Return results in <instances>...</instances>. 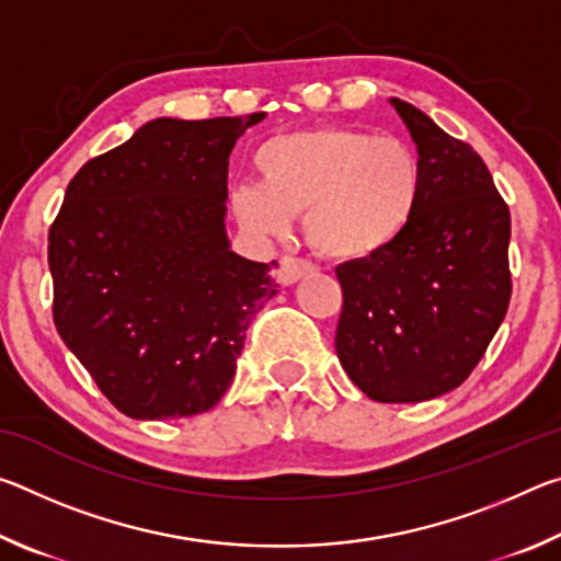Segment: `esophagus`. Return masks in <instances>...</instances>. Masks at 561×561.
<instances>
[{
	"mask_svg": "<svg viewBox=\"0 0 561 561\" xmlns=\"http://www.w3.org/2000/svg\"><path fill=\"white\" fill-rule=\"evenodd\" d=\"M317 267L307 260H297V257H282L277 264V279L282 287H291V284H297L301 277H307V274L314 272Z\"/></svg>",
	"mask_w": 561,
	"mask_h": 561,
	"instance_id": "34e87169",
	"label": "esophagus"
}]
</instances>
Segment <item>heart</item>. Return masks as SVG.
<instances>
[{"instance_id":"obj_1","label":"heart","mask_w":561,"mask_h":561,"mask_svg":"<svg viewBox=\"0 0 561 561\" xmlns=\"http://www.w3.org/2000/svg\"><path fill=\"white\" fill-rule=\"evenodd\" d=\"M254 160L262 180L230 187L234 220L254 237L282 240L294 215L307 213V240L331 260L376 257L421 203V158L398 136L304 128L267 140Z\"/></svg>"}]
</instances>
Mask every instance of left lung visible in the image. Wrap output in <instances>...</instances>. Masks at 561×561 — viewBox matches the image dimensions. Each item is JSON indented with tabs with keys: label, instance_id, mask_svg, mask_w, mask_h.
Instances as JSON below:
<instances>
[{
	"label": "left lung",
	"instance_id": "8db88e82",
	"mask_svg": "<svg viewBox=\"0 0 561 561\" xmlns=\"http://www.w3.org/2000/svg\"><path fill=\"white\" fill-rule=\"evenodd\" d=\"M388 103L421 158V203L388 250L336 267L334 344L368 398L417 403L458 388L507 314L510 210L468 144L411 103Z\"/></svg>",
	"mask_w": 561,
	"mask_h": 561
}]
</instances>
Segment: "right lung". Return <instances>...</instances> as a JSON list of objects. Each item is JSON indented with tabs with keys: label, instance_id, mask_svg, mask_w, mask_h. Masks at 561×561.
I'll return each mask as SVG.
<instances>
[{
	"label": "right lung",
	"instance_id": "1",
	"mask_svg": "<svg viewBox=\"0 0 561 561\" xmlns=\"http://www.w3.org/2000/svg\"><path fill=\"white\" fill-rule=\"evenodd\" d=\"M250 118H156L89 160L49 232L54 324L103 396L136 421L210 411L272 264L227 237V158Z\"/></svg>",
	"mask_w": 561,
	"mask_h": 561
}]
</instances>
